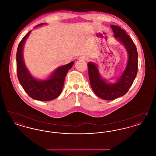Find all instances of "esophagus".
<instances>
[{
	"mask_svg": "<svg viewBox=\"0 0 156 156\" xmlns=\"http://www.w3.org/2000/svg\"><path fill=\"white\" fill-rule=\"evenodd\" d=\"M78 59L81 61H87V58H86V57L85 56H81V57H80Z\"/></svg>",
	"mask_w": 156,
	"mask_h": 156,
	"instance_id": "esophagus-1",
	"label": "esophagus"
}]
</instances>
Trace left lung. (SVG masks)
Returning <instances> with one entry per match:
<instances>
[{
  "instance_id": "1",
  "label": "left lung",
  "mask_w": 156,
  "mask_h": 156,
  "mask_svg": "<svg viewBox=\"0 0 156 156\" xmlns=\"http://www.w3.org/2000/svg\"><path fill=\"white\" fill-rule=\"evenodd\" d=\"M114 36L123 43L129 54L126 69L116 83L108 84L99 73L96 65L88 63L89 82L91 88L97 96L106 101L114 100L127 92L137 75L138 54L133 41L123 29L116 25H111Z\"/></svg>"
}]
</instances>
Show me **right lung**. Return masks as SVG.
<instances>
[{
    "mask_svg": "<svg viewBox=\"0 0 156 156\" xmlns=\"http://www.w3.org/2000/svg\"><path fill=\"white\" fill-rule=\"evenodd\" d=\"M43 24H39L34 27ZM30 33V31L24 36L18 45L16 53L18 80L23 88L31 98L41 101H51L58 97L61 93L66 76L69 69L73 67L74 62L72 61L57 69L47 80L37 81L30 75L25 67L23 58V46Z\"/></svg>",
    "mask_w": 156,
    "mask_h": 156,
    "instance_id": "1",
    "label": "right lung"
}]
</instances>
